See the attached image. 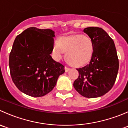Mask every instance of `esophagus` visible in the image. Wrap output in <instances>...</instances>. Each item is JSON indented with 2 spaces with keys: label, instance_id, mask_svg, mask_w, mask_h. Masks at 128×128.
<instances>
[{
  "label": "esophagus",
  "instance_id": "34e87169",
  "mask_svg": "<svg viewBox=\"0 0 128 128\" xmlns=\"http://www.w3.org/2000/svg\"><path fill=\"white\" fill-rule=\"evenodd\" d=\"M64 69H65V71L66 72H68L69 70H70V68H68V67H66V66H65V68H64Z\"/></svg>",
  "mask_w": 128,
  "mask_h": 128
}]
</instances>
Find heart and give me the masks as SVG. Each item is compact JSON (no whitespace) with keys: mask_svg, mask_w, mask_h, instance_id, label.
<instances>
[{"mask_svg":"<svg viewBox=\"0 0 128 128\" xmlns=\"http://www.w3.org/2000/svg\"><path fill=\"white\" fill-rule=\"evenodd\" d=\"M95 51L94 40L83 34L60 37L53 44V52L59 59L66 51V59L76 67H83L92 60Z\"/></svg>","mask_w":128,"mask_h":128,"instance_id":"obj_1","label":"heart"}]
</instances>
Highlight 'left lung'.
<instances>
[{"instance_id":"1","label":"left lung","mask_w":128,"mask_h":128,"mask_svg":"<svg viewBox=\"0 0 128 128\" xmlns=\"http://www.w3.org/2000/svg\"><path fill=\"white\" fill-rule=\"evenodd\" d=\"M84 32L94 40L95 51L88 64L77 69L78 77L74 87L83 96H103L113 87L119 69V60L114 41L99 27H88Z\"/></svg>"}]
</instances>
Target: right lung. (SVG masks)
Segmentation results:
<instances>
[{"mask_svg":"<svg viewBox=\"0 0 128 128\" xmlns=\"http://www.w3.org/2000/svg\"><path fill=\"white\" fill-rule=\"evenodd\" d=\"M54 32L31 27L17 36L9 56L12 78L19 90L33 96H44L51 91L64 66L55 61Z\"/></svg>","mask_w":128,"mask_h":128,"instance_id":"1","label":"right lung"}]
</instances>
